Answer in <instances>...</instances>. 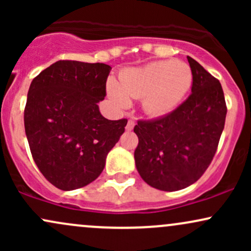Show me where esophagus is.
Returning a JSON list of instances; mask_svg holds the SVG:
<instances>
[{
	"label": "esophagus",
	"mask_w": 251,
	"mask_h": 251,
	"mask_svg": "<svg viewBox=\"0 0 251 251\" xmlns=\"http://www.w3.org/2000/svg\"><path fill=\"white\" fill-rule=\"evenodd\" d=\"M133 127H134V120H128L127 122V125H126V131L127 132H129V131H132V129H133Z\"/></svg>",
	"instance_id": "obj_1"
}]
</instances>
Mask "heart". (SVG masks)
Here are the masks:
<instances>
[{
	"instance_id": "1",
	"label": "heart",
	"mask_w": 251,
	"mask_h": 251,
	"mask_svg": "<svg viewBox=\"0 0 251 251\" xmlns=\"http://www.w3.org/2000/svg\"><path fill=\"white\" fill-rule=\"evenodd\" d=\"M119 86L109 82L108 94L118 102L127 103L128 96L143 98V109L150 116H164L183 101L192 85L189 65L175 60L155 61L124 71Z\"/></svg>"
}]
</instances>
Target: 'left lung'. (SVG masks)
<instances>
[{
    "mask_svg": "<svg viewBox=\"0 0 251 251\" xmlns=\"http://www.w3.org/2000/svg\"><path fill=\"white\" fill-rule=\"evenodd\" d=\"M191 96L171 113L138 122L135 168L152 188L185 189L201 178L211 163L224 128L226 99L220 81L192 57Z\"/></svg>",
    "mask_w": 251,
    "mask_h": 251,
    "instance_id": "8db88e82",
    "label": "left lung"
}]
</instances>
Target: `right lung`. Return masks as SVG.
Segmentation results:
<instances>
[{
  "label": "right lung",
  "mask_w": 251,
  "mask_h": 251,
  "mask_svg": "<svg viewBox=\"0 0 251 251\" xmlns=\"http://www.w3.org/2000/svg\"><path fill=\"white\" fill-rule=\"evenodd\" d=\"M111 70L105 63L56 61L30 83L25 135L37 168L57 189L96 180L125 131L127 120L106 119L98 106Z\"/></svg>",
  "instance_id": "add662e5"
}]
</instances>
